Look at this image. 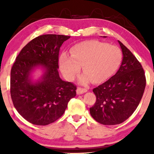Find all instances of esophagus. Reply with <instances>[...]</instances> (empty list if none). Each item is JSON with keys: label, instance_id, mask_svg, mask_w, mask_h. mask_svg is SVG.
I'll use <instances>...</instances> for the list:
<instances>
[{"label": "esophagus", "instance_id": "obj_1", "mask_svg": "<svg viewBox=\"0 0 154 154\" xmlns=\"http://www.w3.org/2000/svg\"><path fill=\"white\" fill-rule=\"evenodd\" d=\"M87 91H88V90L86 89V88H80V87L77 88V93L78 95L82 94V93H86Z\"/></svg>", "mask_w": 154, "mask_h": 154}]
</instances>
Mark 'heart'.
<instances>
[{
  "label": "heart",
  "mask_w": 154,
  "mask_h": 154,
  "mask_svg": "<svg viewBox=\"0 0 154 154\" xmlns=\"http://www.w3.org/2000/svg\"><path fill=\"white\" fill-rule=\"evenodd\" d=\"M122 53L119 47L98 40H87L79 43L70 49V56L62 54L59 57V66L64 77L73 79L80 66L85 75L82 82H104L119 69Z\"/></svg>",
  "instance_id": "obj_1"
}]
</instances>
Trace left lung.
Listing matches in <instances>:
<instances>
[{
	"label": "left lung",
	"mask_w": 154,
	"mask_h": 154,
	"mask_svg": "<svg viewBox=\"0 0 154 154\" xmlns=\"http://www.w3.org/2000/svg\"><path fill=\"white\" fill-rule=\"evenodd\" d=\"M119 43L123 54L119 69L93 90L96 101L90 108V113L104 125H119L128 119L138 106L146 85L141 63L128 48Z\"/></svg>",
	"instance_id": "1"
}]
</instances>
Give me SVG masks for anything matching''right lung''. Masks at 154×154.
<instances>
[{
  "label": "right lung",
  "instance_id": "obj_1",
  "mask_svg": "<svg viewBox=\"0 0 154 154\" xmlns=\"http://www.w3.org/2000/svg\"><path fill=\"white\" fill-rule=\"evenodd\" d=\"M62 35H42L22 49L11 70L10 93L19 114L33 125L45 126L63 115L77 86L64 82L59 75V55L61 45L69 38ZM38 65L46 68L43 79L32 84L29 79Z\"/></svg>",
  "mask_w": 154,
  "mask_h": 154
}]
</instances>
